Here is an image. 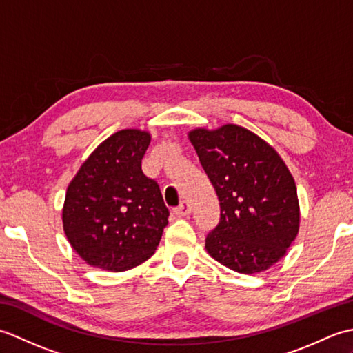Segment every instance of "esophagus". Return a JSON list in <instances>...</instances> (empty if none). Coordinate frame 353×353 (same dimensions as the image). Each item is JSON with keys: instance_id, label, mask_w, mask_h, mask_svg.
I'll list each match as a JSON object with an SVG mask.
<instances>
[{"instance_id": "obj_1", "label": "esophagus", "mask_w": 353, "mask_h": 353, "mask_svg": "<svg viewBox=\"0 0 353 353\" xmlns=\"http://www.w3.org/2000/svg\"><path fill=\"white\" fill-rule=\"evenodd\" d=\"M174 214L177 215V216H186V215H190L191 214V206L186 203V201H183V203H181L179 205L176 209H174Z\"/></svg>"}]
</instances>
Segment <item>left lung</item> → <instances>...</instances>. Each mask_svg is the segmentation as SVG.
I'll return each instance as SVG.
<instances>
[{"label":"left lung","instance_id":"left-lung-1","mask_svg":"<svg viewBox=\"0 0 353 353\" xmlns=\"http://www.w3.org/2000/svg\"><path fill=\"white\" fill-rule=\"evenodd\" d=\"M220 201L206 252L236 273L265 272L287 253L301 224L297 188L276 150L236 124L188 133Z\"/></svg>","mask_w":353,"mask_h":353}]
</instances>
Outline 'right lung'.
<instances>
[{
	"mask_svg": "<svg viewBox=\"0 0 353 353\" xmlns=\"http://www.w3.org/2000/svg\"><path fill=\"white\" fill-rule=\"evenodd\" d=\"M150 133L124 129L112 134L81 163L62 209L65 235L86 264L125 272L147 261L168 224L159 185L141 161Z\"/></svg>",
	"mask_w": 353,
	"mask_h": 353,
	"instance_id": "1",
	"label": "right lung"
}]
</instances>
